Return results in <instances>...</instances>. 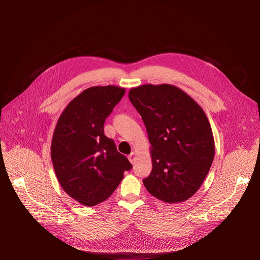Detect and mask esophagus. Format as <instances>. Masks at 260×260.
<instances>
[{
    "instance_id": "obj_1",
    "label": "esophagus",
    "mask_w": 260,
    "mask_h": 260,
    "mask_svg": "<svg viewBox=\"0 0 260 260\" xmlns=\"http://www.w3.org/2000/svg\"><path fill=\"white\" fill-rule=\"evenodd\" d=\"M128 160L131 161V163H134L136 160V152L132 151L131 154H128Z\"/></svg>"
}]
</instances>
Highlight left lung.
<instances>
[{
	"instance_id": "1",
	"label": "left lung",
	"mask_w": 260,
	"mask_h": 260,
	"mask_svg": "<svg viewBox=\"0 0 260 260\" xmlns=\"http://www.w3.org/2000/svg\"><path fill=\"white\" fill-rule=\"evenodd\" d=\"M142 117L152 169L143 180L147 191L165 203L191 198L203 184L214 159L212 129L198 103L171 84H143L128 92Z\"/></svg>"
}]
</instances>
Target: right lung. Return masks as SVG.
I'll return each instance as SVG.
<instances>
[{"label":"right lung","mask_w":260,"mask_h":260,"mask_svg":"<svg viewBox=\"0 0 260 260\" xmlns=\"http://www.w3.org/2000/svg\"><path fill=\"white\" fill-rule=\"evenodd\" d=\"M125 93L116 85L91 86L76 96L58 118L51 159L64 191L84 206L109 199L133 166L105 135V121Z\"/></svg>","instance_id":"right-lung-1"}]
</instances>
